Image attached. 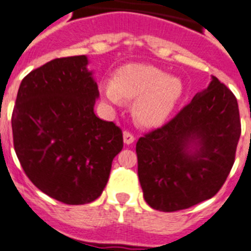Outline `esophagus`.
Listing matches in <instances>:
<instances>
[{
	"instance_id": "34e87169",
	"label": "esophagus",
	"mask_w": 251,
	"mask_h": 251,
	"mask_svg": "<svg viewBox=\"0 0 251 251\" xmlns=\"http://www.w3.org/2000/svg\"><path fill=\"white\" fill-rule=\"evenodd\" d=\"M134 141V135L131 134V132H128V131H125V132H124V142H125L126 145H130V144H132Z\"/></svg>"
}]
</instances>
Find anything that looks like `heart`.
<instances>
[{
    "instance_id": "1",
    "label": "heart",
    "mask_w": 251,
    "mask_h": 251,
    "mask_svg": "<svg viewBox=\"0 0 251 251\" xmlns=\"http://www.w3.org/2000/svg\"><path fill=\"white\" fill-rule=\"evenodd\" d=\"M103 98L115 106L136 100L134 114L140 124L156 126L171 114L182 94L179 77L145 64H128L115 72L114 82L100 87Z\"/></svg>"
}]
</instances>
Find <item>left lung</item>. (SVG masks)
I'll use <instances>...</instances> for the list:
<instances>
[{
  "mask_svg": "<svg viewBox=\"0 0 251 251\" xmlns=\"http://www.w3.org/2000/svg\"><path fill=\"white\" fill-rule=\"evenodd\" d=\"M240 134L236 98L213 76L173 120L137 141L145 201L171 213L213 198L234 165Z\"/></svg>",
  "mask_w": 251,
  "mask_h": 251,
  "instance_id": "8db88e82",
  "label": "left lung"
}]
</instances>
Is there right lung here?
Segmentation results:
<instances>
[{
    "instance_id": "add662e5",
    "label": "right lung",
    "mask_w": 251,
    "mask_h": 251,
    "mask_svg": "<svg viewBox=\"0 0 251 251\" xmlns=\"http://www.w3.org/2000/svg\"><path fill=\"white\" fill-rule=\"evenodd\" d=\"M85 55L55 58L20 85L12 112L13 146L37 189L69 205L102 194L123 131L94 112L98 83Z\"/></svg>"
}]
</instances>
